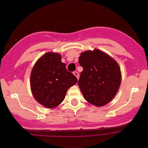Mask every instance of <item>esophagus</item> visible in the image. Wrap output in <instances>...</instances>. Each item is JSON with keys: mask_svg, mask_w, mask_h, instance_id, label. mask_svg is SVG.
I'll return each mask as SVG.
<instances>
[{"mask_svg": "<svg viewBox=\"0 0 148 148\" xmlns=\"http://www.w3.org/2000/svg\"><path fill=\"white\" fill-rule=\"evenodd\" d=\"M73 74H74V76L77 77V79H79V74H78V72H74Z\"/></svg>", "mask_w": 148, "mask_h": 148, "instance_id": "esophagus-1", "label": "esophagus"}]
</instances>
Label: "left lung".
<instances>
[{
	"instance_id": "left-lung-1",
	"label": "left lung",
	"mask_w": 148,
	"mask_h": 148,
	"mask_svg": "<svg viewBox=\"0 0 148 148\" xmlns=\"http://www.w3.org/2000/svg\"><path fill=\"white\" fill-rule=\"evenodd\" d=\"M78 62L84 70L77 85L84 99L97 106L108 103L121 84V70L117 62L99 49L82 52Z\"/></svg>"
}]
</instances>
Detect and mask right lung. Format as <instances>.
<instances>
[{"instance_id": "add662e5", "label": "right lung", "mask_w": 148, "mask_h": 148, "mask_svg": "<svg viewBox=\"0 0 148 148\" xmlns=\"http://www.w3.org/2000/svg\"><path fill=\"white\" fill-rule=\"evenodd\" d=\"M61 55L49 52L35 63L31 74V91L40 104L49 108L57 107L67 90L76 84V77L66 69Z\"/></svg>"}]
</instances>
